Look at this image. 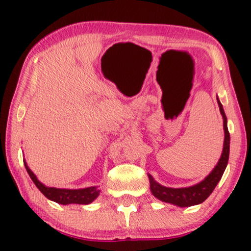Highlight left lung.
Wrapping results in <instances>:
<instances>
[{"label":"left lung","instance_id":"1","mask_svg":"<svg viewBox=\"0 0 251 251\" xmlns=\"http://www.w3.org/2000/svg\"><path fill=\"white\" fill-rule=\"evenodd\" d=\"M218 106H220V111L222 117H223V127H224V145L223 152L218 160L217 165L215 169L210 172L209 176L204 178L201 183L196 184V185L189 186V188H166V186L160 185L153 179L151 175H149L150 179V189H151L152 195L159 201H165V203H171L175 205L180 206V208H185V206L197 205V204L203 203L210 195L212 194L216 185L218 181L221 180L222 176L224 174L227 165V160H229V151H230V134L227 131L226 125V116L224 113L223 106L217 98Z\"/></svg>","mask_w":251,"mask_h":251}]
</instances>
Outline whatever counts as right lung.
Here are the masks:
<instances>
[{
    "label": "right lung",
    "instance_id": "obj_1",
    "mask_svg": "<svg viewBox=\"0 0 251 251\" xmlns=\"http://www.w3.org/2000/svg\"><path fill=\"white\" fill-rule=\"evenodd\" d=\"M25 170L28 175L30 176L31 180L36 185V188L42 192L48 200L56 201L59 204H89L92 203L99 196L100 190H98L97 186H91V188L79 189V190H70V189H56V188H48L43 185L41 181L37 180L36 176L33 174V171L28 168L27 164L25 163Z\"/></svg>",
    "mask_w": 251,
    "mask_h": 251
}]
</instances>
